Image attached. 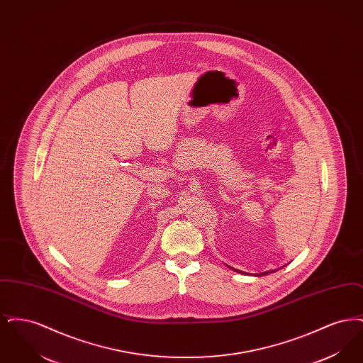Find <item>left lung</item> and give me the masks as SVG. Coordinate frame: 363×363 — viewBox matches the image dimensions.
Listing matches in <instances>:
<instances>
[{"instance_id":"obj_1","label":"left lung","mask_w":363,"mask_h":363,"mask_svg":"<svg viewBox=\"0 0 363 363\" xmlns=\"http://www.w3.org/2000/svg\"><path fill=\"white\" fill-rule=\"evenodd\" d=\"M234 271H237V272H240V274H243L241 271H238V269H234ZM271 272H275V271H271ZM262 275H268V272H264V274H259L257 277H262Z\"/></svg>"}]
</instances>
